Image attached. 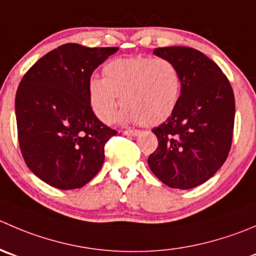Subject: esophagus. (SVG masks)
<instances>
[{"instance_id":"34e87169","label":"esophagus","mask_w":256,"mask_h":256,"mask_svg":"<svg viewBox=\"0 0 256 256\" xmlns=\"http://www.w3.org/2000/svg\"><path fill=\"white\" fill-rule=\"evenodd\" d=\"M122 134L126 136H138V135H140V131L138 130H125V131H122Z\"/></svg>"}]
</instances>
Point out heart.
Returning <instances> with one entry per match:
<instances>
[{"mask_svg":"<svg viewBox=\"0 0 256 256\" xmlns=\"http://www.w3.org/2000/svg\"><path fill=\"white\" fill-rule=\"evenodd\" d=\"M182 76L172 61L155 57H130L108 62L104 78L88 81V100L94 114L104 122L114 118L120 105L121 122L155 126L168 120L178 108Z\"/></svg>","mask_w":256,"mask_h":256,"instance_id":"obj_1","label":"heart"}]
</instances>
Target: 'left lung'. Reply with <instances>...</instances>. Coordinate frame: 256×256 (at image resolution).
Returning <instances> with one entry per match:
<instances>
[{
  "instance_id": "1",
  "label": "left lung",
  "mask_w": 256,
  "mask_h": 256,
  "mask_svg": "<svg viewBox=\"0 0 256 256\" xmlns=\"http://www.w3.org/2000/svg\"><path fill=\"white\" fill-rule=\"evenodd\" d=\"M154 54L178 66L182 92L175 112L152 128L158 146L148 156V168L168 188H196L209 180L229 155L234 92L219 66L198 50L171 46L155 48Z\"/></svg>"
}]
</instances>
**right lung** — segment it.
<instances>
[{
	"label": "right lung",
	"mask_w": 256,
	"mask_h": 256,
	"mask_svg": "<svg viewBox=\"0 0 256 256\" xmlns=\"http://www.w3.org/2000/svg\"><path fill=\"white\" fill-rule=\"evenodd\" d=\"M118 47L66 44L52 50L22 78L14 100L24 162L38 178L61 190L92 180L116 131L91 108L88 81Z\"/></svg>",
	"instance_id": "right-lung-1"
}]
</instances>
